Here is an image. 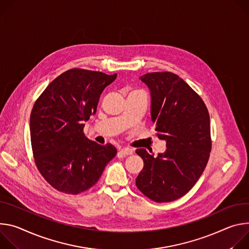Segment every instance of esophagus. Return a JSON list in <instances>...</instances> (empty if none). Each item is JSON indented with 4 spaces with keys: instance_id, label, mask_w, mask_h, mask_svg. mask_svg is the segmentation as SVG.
I'll return each mask as SVG.
<instances>
[{
    "instance_id": "34e87169",
    "label": "esophagus",
    "mask_w": 249,
    "mask_h": 249,
    "mask_svg": "<svg viewBox=\"0 0 249 249\" xmlns=\"http://www.w3.org/2000/svg\"><path fill=\"white\" fill-rule=\"evenodd\" d=\"M121 152L124 154V155H131L133 153V149L131 148H128V147H124L121 149Z\"/></svg>"
}]
</instances>
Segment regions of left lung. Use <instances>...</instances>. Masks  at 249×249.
Returning <instances> with one entry per match:
<instances>
[{
	"instance_id": "obj_1",
	"label": "left lung",
	"mask_w": 249,
	"mask_h": 249,
	"mask_svg": "<svg viewBox=\"0 0 249 249\" xmlns=\"http://www.w3.org/2000/svg\"><path fill=\"white\" fill-rule=\"evenodd\" d=\"M140 79L150 91L151 121L167 149L156 157L136 149L144 166L135 184L152 201L171 202L187 194L207 166L210 115L201 97L178 75L153 72Z\"/></svg>"
}]
</instances>
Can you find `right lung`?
Segmentation results:
<instances>
[{
  "label": "right lung",
  "instance_id": "obj_1",
  "mask_svg": "<svg viewBox=\"0 0 249 249\" xmlns=\"http://www.w3.org/2000/svg\"><path fill=\"white\" fill-rule=\"evenodd\" d=\"M117 74L70 69L55 78L35 103L31 141L36 167L56 190L79 194L94 186L117 154L85 136L84 122L96 114L104 89Z\"/></svg>",
  "mask_w": 249,
  "mask_h": 249
}]
</instances>
